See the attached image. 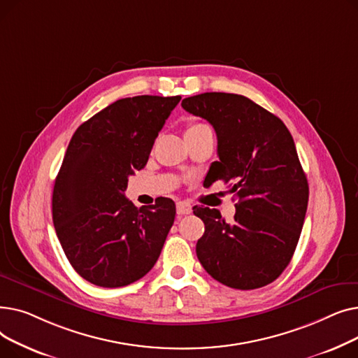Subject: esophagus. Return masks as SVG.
Instances as JSON below:
<instances>
[{"label": "esophagus", "mask_w": 358, "mask_h": 358, "mask_svg": "<svg viewBox=\"0 0 358 358\" xmlns=\"http://www.w3.org/2000/svg\"><path fill=\"white\" fill-rule=\"evenodd\" d=\"M177 213L180 216L182 215H190L192 213V204L187 203V201H178L177 203Z\"/></svg>", "instance_id": "obj_1"}]
</instances>
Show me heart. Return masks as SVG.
Instances as JSON below:
<instances>
[{"mask_svg":"<svg viewBox=\"0 0 358 358\" xmlns=\"http://www.w3.org/2000/svg\"><path fill=\"white\" fill-rule=\"evenodd\" d=\"M201 130H210L209 126H206L203 123H190L187 126L185 134H192V131H201Z\"/></svg>","mask_w":358,"mask_h":358,"instance_id":"heart-1","label":"heart"}]
</instances>
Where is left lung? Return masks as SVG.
Here are the masks:
<instances>
[{
    "mask_svg": "<svg viewBox=\"0 0 358 358\" xmlns=\"http://www.w3.org/2000/svg\"><path fill=\"white\" fill-rule=\"evenodd\" d=\"M208 120L217 136L209 184H231L238 203L232 222L194 206L204 223L196 254L219 283L239 290L267 286L285 271L303 228L309 185L286 124L252 100L204 92L181 103ZM208 178V177H206Z\"/></svg>",
    "mask_w": 358,
    "mask_h": 358,
    "instance_id": "left-lung-1",
    "label": "left lung"
}]
</instances>
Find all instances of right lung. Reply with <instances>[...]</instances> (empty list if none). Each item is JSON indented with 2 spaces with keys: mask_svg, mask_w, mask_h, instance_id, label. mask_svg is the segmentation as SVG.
<instances>
[{
  "mask_svg": "<svg viewBox=\"0 0 358 358\" xmlns=\"http://www.w3.org/2000/svg\"><path fill=\"white\" fill-rule=\"evenodd\" d=\"M181 97L117 100L84 122L68 145L52 196L56 235L73 270L100 287H122L155 266L176 217L158 197L138 209L124 197Z\"/></svg>",
  "mask_w": 358,
  "mask_h": 358,
  "instance_id": "1",
  "label": "right lung"
}]
</instances>
